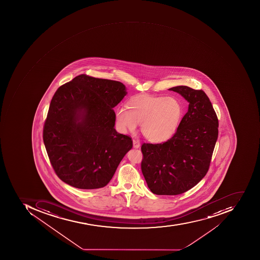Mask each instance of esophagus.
I'll return each mask as SVG.
<instances>
[{
	"label": "esophagus",
	"mask_w": 260,
	"mask_h": 260,
	"mask_svg": "<svg viewBox=\"0 0 260 260\" xmlns=\"http://www.w3.org/2000/svg\"><path fill=\"white\" fill-rule=\"evenodd\" d=\"M133 146H134V148L135 149H138V148L140 147V142H138V140H133Z\"/></svg>",
	"instance_id": "obj_1"
}]
</instances>
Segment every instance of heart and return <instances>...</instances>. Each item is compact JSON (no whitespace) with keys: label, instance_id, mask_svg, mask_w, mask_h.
<instances>
[{"label":"heart","instance_id":"1","mask_svg":"<svg viewBox=\"0 0 260 260\" xmlns=\"http://www.w3.org/2000/svg\"><path fill=\"white\" fill-rule=\"evenodd\" d=\"M182 114V105L177 99L142 96L131 100L128 107H118L115 118L122 131H135L142 123L141 132L147 140L161 142L177 131Z\"/></svg>","mask_w":260,"mask_h":260}]
</instances>
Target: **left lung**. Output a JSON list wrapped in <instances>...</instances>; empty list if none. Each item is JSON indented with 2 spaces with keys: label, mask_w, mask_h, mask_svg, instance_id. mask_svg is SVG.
I'll return each instance as SVG.
<instances>
[{
  "label": "left lung",
  "mask_w": 260,
  "mask_h": 260,
  "mask_svg": "<svg viewBox=\"0 0 260 260\" xmlns=\"http://www.w3.org/2000/svg\"><path fill=\"white\" fill-rule=\"evenodd\" d=\"M188 101L177 132L167 142L142 144V172L156 195H179L206 175L218 138L217 116L202 90L187 86L169 89Z\"/></svg>",
  "instance_id": "obj_1"
}]
</instances>
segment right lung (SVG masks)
Returning <instances> with one entry per match:
<instances>
[{
    "label": "right lung",
    "instance_id": "obj_1",
    "mask_svg": "<svg viewBox=\"0 0 260 260\" xmlns=\"http://www.w3.org/2000/svg\"><path fill=\"white\" fill-rule=\"evenodd\" d=\"M123 83L79 75L62 85L50 103L43 139L61 181L81 189L106 186L131 138L114 129L116 107L126 95Z\"/></svg>",
    "mask_w": 260,
    "mask_h": 260
}]
</instances>
